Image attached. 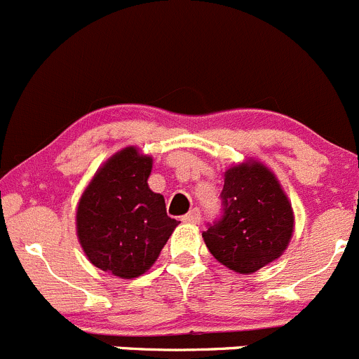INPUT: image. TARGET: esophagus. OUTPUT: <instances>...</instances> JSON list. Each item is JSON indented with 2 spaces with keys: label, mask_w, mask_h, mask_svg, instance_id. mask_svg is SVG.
<instances>
[{
  "label": "esophagus",
  "mask_w": 359,
  "mask_h": 359,
  "mask_svg": "<svg viewBox=\"0 0 359 359\" xmlns=\"http://www.w3.org/2000/svg\"><path fill=\"white\" fill-rule=\"evenodd\" d=\"M182 221H184V222H191V224H198V222L201 221L200 210H198V208H194V210H191L189 214L184 215Z\"/></svg>",
  "instance_id": "esophagus-1"
}]
</instances>
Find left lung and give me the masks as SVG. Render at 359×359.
I'll use <instances>...</instances> for the list:
<instances>
[{"label": "left lung", "mask_w": 359, "mask_h": 359, "mask_svg": "<svg viewBox=\"0 0 359 359\" xmlns=\"http://www.w3.org/2000/svg\"><path fill=\"white\" fill-rule=\"evenodd\" d=\"M221 214L203 240L219 263L252 273L284 252L293 235V210L279 180L261 163H243L224 173Z\"/></svg>", "instance_id": "obj_1"}]
</instances>
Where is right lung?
I'll list each match as a JSON object with an SVG mask.
<instances>
[{
	"label": "right lung",
	"instance_id": "add662e5",
	"mask_svg": "<svg viewBox=\"0 0 359 359\" xmlns=\"http://www.w3.org/2000/svg\"><path fill=\"white\" fill-rule=\"evenodd\" d=\"M151 168V158L124 149L96 173L76 210V233L89 261L123 279L149 270L179 224L166 214L165 198L149 189Z\"/></svg>",
	"mask_w": 359,
	"mask_h": 359
}]
</instances>
